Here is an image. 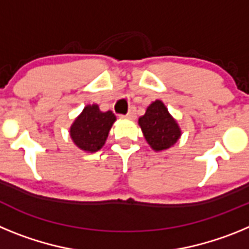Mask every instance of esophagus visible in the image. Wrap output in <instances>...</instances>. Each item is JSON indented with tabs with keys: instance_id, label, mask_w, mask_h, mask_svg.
Instances as JSON below:
<instances>
[{
	"instance_id": "obj_1",
	"label": "esophagus",
	"mask_w": 249,
	"mask_h": 249,
	"mask_svg": "<svg viewBox=\"0 0 249 249\" xmlns=\"http://www.w3.org/2000/svg\"><path fill=\"white\" fill-rule=\"evenodd\" d=\"M124 117L129 118V120H135V118H136V108L129 109V112L126 114V116H124Z\"/></svg>"
}]
</instances>
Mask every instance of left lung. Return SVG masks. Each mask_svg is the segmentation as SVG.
Returning <instances> with one entry per match:
<instances>
[{
    "label": "left lung",
    "instance_id": "left-lung-1",
    "mask_svg": "<svg viewBox=\"0 0 249 249\" xmlns=\"http://www.w3.org/2000/svg\"><path fill=\"white\" fill-rule=\"evenodd\" d=\"M138 124L144 140L155 152L171 148L177 143L182 135L177 121L160 100H156L147 107L146 113L138 118Z\"/></svg>",
    "mask_w": 249,
    "mask_h": 249
}]
</instances>
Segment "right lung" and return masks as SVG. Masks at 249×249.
Here are the masks:
<instances>
[{"label": "right lung", "mask_w": 249, "mask_h": 249, "mask_svg": "<svg viewBox=\"0 0 249 249\" xmlns=\"http://www.w3.org/2000/svg\"><path fill=\"white\" fill-rule=\"evenodd\" d=\"M116 120L112 111L102 112L96 103L87 105L70 127V136L78 148L93 153L105 146Z\"/></svg>", "instance_id": "right-lung-1"}]
</instances>
